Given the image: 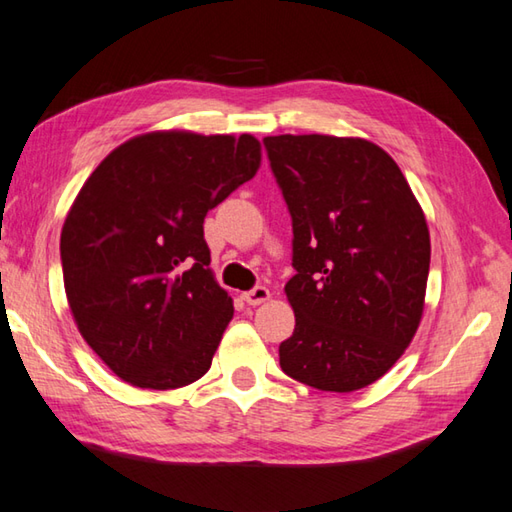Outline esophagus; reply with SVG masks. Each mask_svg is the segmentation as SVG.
Instances as JSON below:
<instances>
[{
  "mask_svg": "<svg viewBox=\"0 0 512 512\" xmlns=\"http://www.w3.org/2000/svg\"><path fill=\"white\" fill-rule=\"evenodd\" d=\"M269 298H272V294H269V289H267V287H263V285H258V287H254V289H249V292H245V294H243V301H245V303H249V305L267 303Z\"/></svg>",
  "mask_w": 512,
  "mask_h": 512,
  "instance_id": "34e87169",
  "label": "esophagus"
}]
</instances>
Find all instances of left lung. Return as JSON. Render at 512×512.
<instances>
[{"mask_svg":"<svg viewBox=\"0 0 512 512\" xmlns=\"http://www.w3.org/2000/svg\"><path fill=\"white\" fill-rule=\"evenodd\" d=\"M292 214L285 285L296 325L287 376L323 392L379 381L419 330L430 269L426 214L397 162L363 138L267 136Z\"/></svg>","mask_w":512,"mask_h":512,"instance_id":"8db88e82","label":"left lung"}]
</instances>
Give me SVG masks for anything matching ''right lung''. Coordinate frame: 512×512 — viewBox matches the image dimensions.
I'll use <instances>...</instances> for the list:
<instances>
[{"label": "right lung", "instance_id": "right-lung-1", "mask_svg": "<svg viewBox=\"0 0 512 512\" xmlns=\"http://www.w3.org/2000/svg\"><path fill=\"white\" fill-rule=\"evenodd\" d=\"M260 158L249 133L151 131L86 178L62 227L64 292L82 339L122 381L176 390L211 368L234 301L202 223Z\"/></svg>", "mask_w": 512, "mask_h": 512}]
</instances>
